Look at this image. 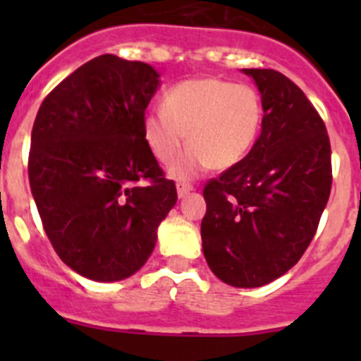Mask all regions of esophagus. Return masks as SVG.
<instances>
[{
    "mask_svg": "<svg viewBox=\"0 0 361 361\" xmlns=\"http://www.w3.org/2000/svg\"><path fill=\"white\" fill-rule=\"evenodd\" d=\"M194 190V185L190 183H185V181H178L176 183V192H178V197H185L188 195L190 192Z\"/></svg>",
    "mask_w": 361,
    "mask_h": 361,
    "instance_id": "1",
    "label": "esophagus"
}]
</instances>
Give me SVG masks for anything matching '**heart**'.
<instances>
[{
    "label": "heart",
    "mask_w": 361,
    "mask_h": 361,
    "mask_svg": "<svg viewBox=\"0 0 361 361\" xmlns=\"http://www.w3.org/2000/svg\"><path fill=\"white\" fill-rule=\"evenodd\" d=\"M141 127L148 148L162 164L180 154L188 133L192 147L169 173L176 180H190L207 166L231 169L250 154L262 127V101L253 87L218 76L183 80L164 94L162 110L145 113Z\"/></svg>",
    "instance_id": "heart-1"
}]
</instances>
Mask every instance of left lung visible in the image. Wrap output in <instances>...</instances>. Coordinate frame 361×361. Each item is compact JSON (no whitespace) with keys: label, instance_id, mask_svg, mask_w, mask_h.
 Wrapping results in <instances>:
<instances>
[{"label":"left lung","instance_id":"1","mask_svg":"<svg viewBox=\"0 0 361 361\" xmlns=\"http://www.w3.org/2000/svg\"><path fill=\"white\" fill-rule=\"evenodd\" d=\"M262 96L250 154L206 183L202 250L218 279L238 288L274 281L311 245L332 188V150L319 113L274 69H243Z\"/></svg>","mask_w":361,"mask_h":361}]
</instances>
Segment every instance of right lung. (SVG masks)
Masks as SVG:
<instances>
[{
    "label": "right lung",
    "instance_id": "obj_1",
    "mask_svg": "<svg viewBox=\"0 0 361 361\" xmlns=\"http://www.w3.org/2000/svg\"><path fill=\"white\" fill-rule=\"evenodd\" d=\"M159 87L150 64L104 54L43 99L29 150V185L61 260L92 281L140 271L178 201L143 137Z\"/></svg>",
    "mask_w": 361,
    "mask_h": 361
}]
</instances>
